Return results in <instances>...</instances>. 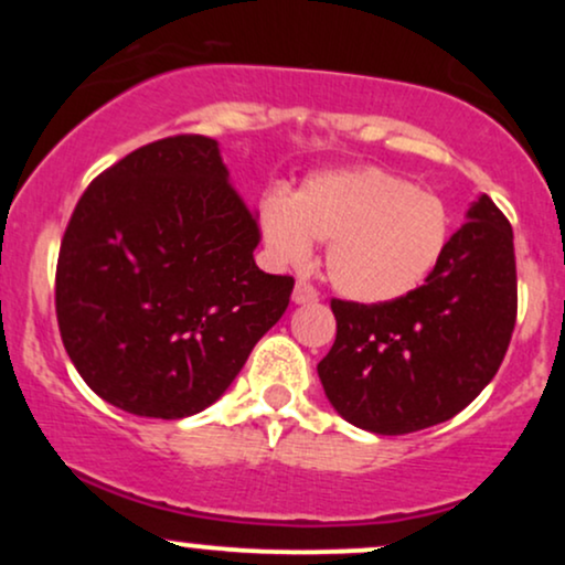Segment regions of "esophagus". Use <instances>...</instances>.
<instances>
[{"label": "esophagus", "instance_id": "obj_1", "mask_svg": "<svg viewBox=\"0 0 565 565\" xmlns=\"http://www.w3.org/2000/svg\"><path fill=\"white\" fill-rule=\"evenodd\" d=\"M291 300H295V305H313L319 302V291L310 287V284L297 281L295 291H291Z\"/></svg>", "mask_w": 565, "mask_h": 565}]
</instances>
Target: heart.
<instances>
[{
  "label": "heart",
  "instance_id": "1",
  "mask_svg": "<svg viewBox=\"0 0 565 565\" xmlns=\"http://www.w3.org/2000/svg\"><path fill=\"white\" fill-rule=\"evenodd\" d=\"M260 233L274 260L302 265L329 242L323 268L342 297L364 305L404 300L444 263L451 212L438 193L380 167L310 174L295 193L260 201Z\"/></svg>",
  "mask_w": 565,
  "mask_h": 565
}]
</instances>
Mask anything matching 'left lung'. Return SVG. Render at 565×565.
<instances>
[{"instance_id":"left-lung-1","label":"left lung","mask_w":565,"mask_h":565,"mask_svg":"<svg viewBox=\"0 0 565 565\" xmlns=\"http://www.w3.org/2000/svg\"><path fill=\"white\" fill-rule=\"evenodd\" d=\"M465 217L436 274L404 300H332L337 340L319 377L350 425L377 436L425 430L494 380L518 310L512 228L486 193Z\"/></svg>"}]
</instances>
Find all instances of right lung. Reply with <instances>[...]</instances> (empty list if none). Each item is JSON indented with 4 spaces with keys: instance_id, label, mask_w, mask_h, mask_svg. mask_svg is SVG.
Returning a JSON list of instances; mask_svg holds the SVG:
<instances>
[{
    "instance_id": "add662e5",
    "label": "right lung",
    "mask_w": 565,
    "mask_h": 565,
    "mask_svg": "<svg viewBox=\"0 0 565 565\" xmlns=\"http://www.w3.org/2000/svg\"><path fill=\"white\" fill-rule=\"evenodd\" d=\"M257 244L217 140L174 135L97 174L55 274L57 327L82 380L138 417L215 404L295 287L257 268Z\"/></svg>"
}]
</instances>
